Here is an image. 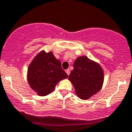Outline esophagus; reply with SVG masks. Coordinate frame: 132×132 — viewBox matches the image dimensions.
I'll return each instance as SVG.
<instances>
[{
    "instance_id": "34e87169",
    "label": "esophagus",
    "mask_w": 132,
    "mask_h": 132,
    "mask_svg": "<svg viewBox=\"0 0 132 132\" xmlns=\"http://www.w3.org/2000/svg\"><path fill=\"white\" fill-rule=\"evenodd\" d=\"M66 74H68V75H69L70 72V71L69 69H67V70H66Z\"/></svg>"
}]
</instances>
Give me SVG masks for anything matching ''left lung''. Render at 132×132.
<instances>
[{"label": "left lung", "instance_id": "1", "mask_svg": "<svg viewBox=\"0 0 132 132\" xmlns=\"http://www.w3.org/2000/svg\"><path fill=\"white\" fill-rule=\"evenodd\" d=\"M68 79L80 99L88 100L98 93L104 82L102 68L98 63L82 56L76 60Z\"/></svg>", "mask_w": 132, "mask_h": 132}]
</instances>
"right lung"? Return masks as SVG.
<instances>
[{
	"instance_id": "add662e5",
	"label": "right lung",
	"mask_w": 132,
	"mask_h": 132,
	"mask_svg": "<svg viewBox=\"0 0 132 132\" xmlns=\"http://www.w3.org/2000/svg\"><path fill=\"white\" fill-rule=\"evenodd\" d=\"M68 75L61 62L52 52L42 50L34 57L28 66L27 79L30 88L40 96L52 93L57 84Z\"/></svg>"
}]
</instances>
